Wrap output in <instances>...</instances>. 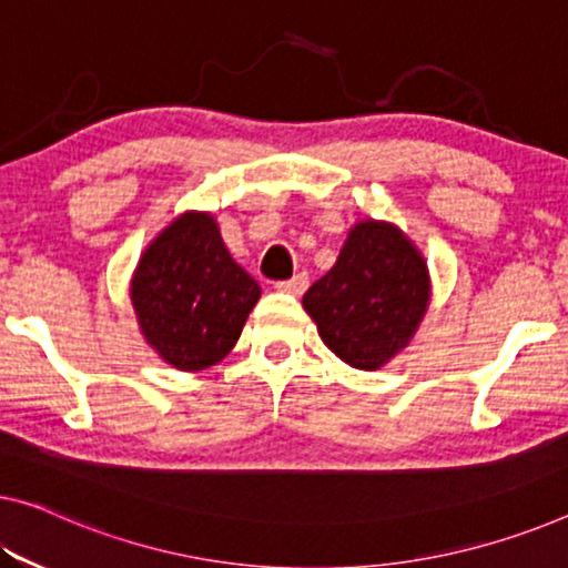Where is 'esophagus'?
Returning a JSON list of instances; mask_svg holds the SVG:
<instances>
[{"label": "esophagus", "instance_id": "esophagus-1", "mask_svg": "<svg viewBox=\"0 0 568 568\" xmlns=\"http://www.w3.org/2000/svg\"><path fill=\"white\" fill-rule=\"evenodd\" d=\"M307 286H310V276L304 272L292 276V278H284V282H276L278 292H286V294H294V296H300L304 290H307Z\"/></svg>", "mask_w": 568, "mask_h": 568}]
</instances>
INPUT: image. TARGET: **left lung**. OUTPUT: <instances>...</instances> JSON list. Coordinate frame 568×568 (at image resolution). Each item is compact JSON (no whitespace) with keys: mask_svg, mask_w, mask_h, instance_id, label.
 Wrapping results in <instances>:
<instances>
[{"mask_svg":"<svg viewBox=\"0 0 568 568\" xmlns=\"http://www.w3.org/2000/svg\"><path fill=\"white\" fill-rule=\"evenodd\" d=\"M429 302L426 264L388 223H357L337 264L304 294L320 337L353 368L373 371L406 347Z\"/></svg>","mask_w":568,"mask_h":568,"instance_id":"obj_1","label":"left lung"}]
</instances>
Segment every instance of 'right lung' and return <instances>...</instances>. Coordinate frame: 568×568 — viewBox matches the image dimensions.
<instances>
[{
	"instance_id": "obj_1",
	"label": "right lung",
	"mask_w": 568,
	"mask_h": 568,
	"mask_svg": "<svg viewBox=\"0 0 568 568\" xmlns=\"http://www.w3.org/2000/svg\"><path fill=\"white\" fill-rule=\"evenodd\" d=\"M261 286L231 258L207 213H185L139 261L132 302L142 333L180 371L231 353Z\"/></svg>"
}]
</instances>
